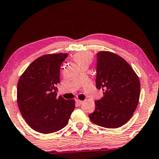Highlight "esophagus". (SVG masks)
<instances>
[{"label": "esophagus", "mask_w": 159, "mask_h": 159, "mask_svg": "<svg viewBox=\"0 0 159 159\" xmlns=\"http://www.w3.org/2000/svg\"><path fill=\"white\" fill-rule=\"evenodd\" d=\"M82 103H83V101H80V100H77L76 101V104L78 105V106L81 105Z\"/></svg>", "instance_id": "1"}]
</instances>
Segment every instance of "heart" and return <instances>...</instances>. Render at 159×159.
Returning a JSON list of instances; mask_svg holds the SVG:
<instances>
[{
    "label": "heart",
    "mask_w": 159,
    "mask_h": 159,
    "mask_svg": "<svg viewBox=\"0 0 159 159\" xmlns=\"http://www.w3.org/2000/svg\"><path fill=\"white\" fill-rule=\"evenodd\" d=\"M74 59L79 66L85 63H90L92 60V54L89 52H78L75 54Z\"/></svg>",
    "instance_id": "heart-1"
}]
</instances>
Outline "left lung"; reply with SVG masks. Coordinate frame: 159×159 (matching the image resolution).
<instances>
[{"label": "left lung", "mask_w": 159, "mask_h": 159, "mask_svg": "<svg viewBox=\"0 0 159 159\" xmlns=\"http://www.w3.org/2000/svg\"><path fill=\"white\" fill-rule=\"evenodd\" d=\"M96 86L105 91L89 115L93 123L115 129L127 123L138 106L140 93L139 78L123 58L110 52L97 53Z\"/></svg>", "instance_id": "left-lung-1"}]
</instances>
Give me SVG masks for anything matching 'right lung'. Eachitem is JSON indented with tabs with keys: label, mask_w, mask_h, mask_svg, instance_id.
Here are the masks:
<instances>
[{
	"label": "right lung",
	"mask_w": 159,
	"mask_h": 159,
	"mask_svg": "<svg viewBox=\"0 0 159 159\" xmlns=\"http://www.w3.org/2000/svg\"><path fill=\"white\" fill-rule=\"evenodd\" d=\"M68 54L44 55L20 77L17 103L23 118L35 131L52 133L65 127L75 109L74 100L57 98L60 68Z\"/></svg>",
	"instance_id": "obj_1"
}]
</instances>
